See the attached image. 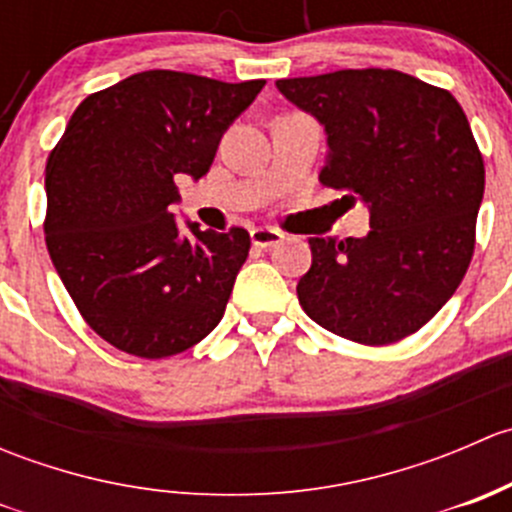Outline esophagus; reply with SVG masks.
Instances as JSON below:
<instances>
[{
  "mask_svg": "<svg viewBox=\"0 0 512 512\" xmlns=\"http://www.w3.org/2000/svg\"><path fill=\"white\" fill-rule=\"evenodd\" d=\"M250 240L252 245L260 247V250H267V247L280 245V242L285 240V235H282L280 230H272V227H255V230L250 232Z\"/></svg>",
  "mask_w": 512,
  "mask_h": 512,
  "instance_id": "34e87169",
  "label": "esophagus"
}]
</instances>
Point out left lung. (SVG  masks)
I'll list each match as a JSON object with an SVG mask.
<instances>
[{
    "mask_svg": "<svg viewBox=\"0 0 512 512\" xmlns=\"http://www.w3.org/2000/svg\"><path fill=\"white\" fill-rule=\"evenodd\" d=\"M327 133L319 180L369 210L364 237H312L297 297L309 319L359 344L418 332L453 297L476 245L485 168L461 103L394 69L280 79Z\"/></svg>",
    "mask_w": 512,
    "mask_h": 512,
    "instance_id": "1",
    "label": "left lung"
}]
</instances>
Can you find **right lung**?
<instances>
[{"instance_id": "obj_1", "label": "right lung", "mask_w": 512, "mask_h": 512, "mask_svg": "<svg viewBox=\"0 0 512 512\" xmlns=\"http://www.w3.org/2000/svg\"><path fill=\"white\" fill-rule=\"evenodd\" d=\"M265 81L141 71L79 103L46 160V247L101 339L163 359L220 324L250 235L180 225L175 175L200 180Z\"/></svg>"}]
</instances>
